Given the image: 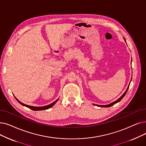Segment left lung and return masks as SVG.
I'll return each instance as SVG.
<instances>
[{"label":"left lung","mask_w":146,"mask_h":146,"mask_svg":"<svg viewBox=\"0 0 146 146\" xmlns=\"http://www.w3.org/2000/svg\"><path fill=\"white\" fill-rule=\"evenodd\" d=\"M125 41L126 42V40L125 39ZM131 82H130V83H131ZM130 83H129V85H128V88H127V89H126V90L125 91V92L123 94V95L122 96L120 97L119 98H118L116 101H114V102H113V103H110V104H107V105H97V104H94V105H96V106H98V107H111V106H113L114 104H115L116 103H118V102H119V101L121 100L123 97H124V96H125V94H126V92H127V91H128V88H129V85H130Z\"/></svg>","instance_id":"8db88e82"}]
</instances>
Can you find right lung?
Instances as JSON below:
<instances>
[{
    "label": "right lung",
    "mask_w": 146,
    "mask_h": 146,
    "mask_svg": "<svg viewBox=\"0 0 146 146\" xmlns=\"http://www.w3.org/2000/svg\"><path fill=\"white\" fill-rule=\"evenodd\" d=\"M15 98H16V100H17V101L18 102L20 103V104H21V105H23V106H25V107H28V108H29V109H31V110H35V111H37V110H46V109H49V108H50V107H52L56 102H57V101L59 100V98L58 99H57L56 100H55L54 102H53L52 103H51V104H49V105H47V106H42V107H35V106H29V105H27V104H24V103H23L22 102H21V101H19L15 97Z\"/></svg>",
    "instance_id": "obj_1"
}]
</instances>
